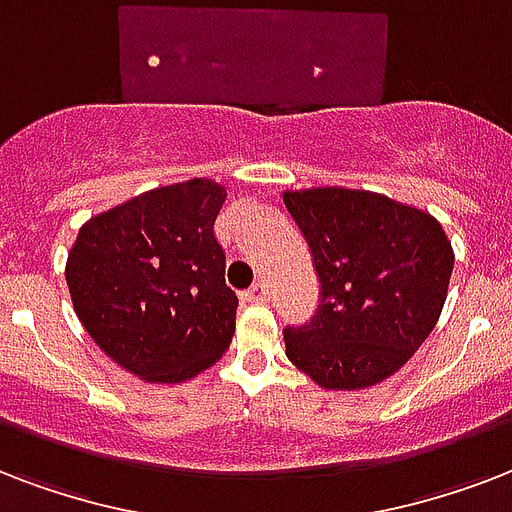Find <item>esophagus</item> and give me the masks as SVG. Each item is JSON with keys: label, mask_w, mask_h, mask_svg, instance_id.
<instances>
[{"label": "esophagus", "mask_w": 512, "mask_h": 512, "mask_svg": "<svg viewBox=\"0 0 512 512\" xmlns=\"http://www.w3.org/2000/svg\"><path fill=\"white\" fill-rule=\"evenodd\" d=\"M241 297H244L247 303H265V300H268V287H265L263 281H257V284H252Z\"/></svg>", "instance_id": "34e87169"}]
</instances>
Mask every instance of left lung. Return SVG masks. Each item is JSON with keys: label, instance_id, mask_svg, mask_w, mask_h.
Listing matches in <instances>:
<instances>
[{"label": "left lung", "instance_id": "8db88e82", "mask_svg": "<svg viewBox=\"0 0 512 512\" xmlns=\"http://www.w3.org/2000/svg\"><path fill=\"white\" fill-rule=\"evenodd\" d=\"M319 273V308L284 329L289 361L327 390L377 385L433 332L454 252L436 217L369 191L284 193Z\"/></svg>", "mask_w": 512, "mask_h": 512}]
</instances>
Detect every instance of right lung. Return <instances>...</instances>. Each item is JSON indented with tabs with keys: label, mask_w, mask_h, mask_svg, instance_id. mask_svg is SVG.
<instances>
[{
	"label": "right lung",
	"mask_w": 512,
	"mask_h": 512,
	"mask_svg": "<svg viewBox=\"0 0 512 512\" xmlns=\"http://www.w3.org/2000/svg\"><path fill=\"white\" fill-rule=\"evenodd\" d=\"M223 185L196 177L92 217L66 263L90 337L148 382L191 380L223 356L239 297L225 284L215 217Z\"/></svg>",
	"instance_id": "right-lung-1"
}]
</instances>
